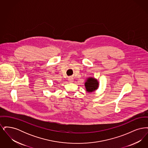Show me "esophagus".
Wrapping results in <instances>:
<instances>
[{"mask_svg":"<svg viewBox=\"0 0 148 148\" xmlns=\"http://www.w3.org/2000/svg\"><path fill=\"white\" fill-rule=\"evenodd\" d=\"M68 81H69L70 83H72V82H73V79L71 77H69L68 78Z\"/></svg>","mask_w":148,"mask_h":148,"instance_id":"34e87169","label":"esophagus"}]
</instances>
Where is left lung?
Segmentation results:
<instances>
[{"instance_id":"1","label":"left lung","mask_w":148,"mask_h":148,"mask_svg":"<svg viewBox=\"0 0 148 148\" xmlns=\"http://www.w3.org/2000/svg\"><path fill=\"white\" fill-rule=\"evenodd\" d=\"M98 82L97 80L94 79V78L90 77L86 80V83H85V86L87 92H92L98 88Z\"/></svg>"}]
</instances>
